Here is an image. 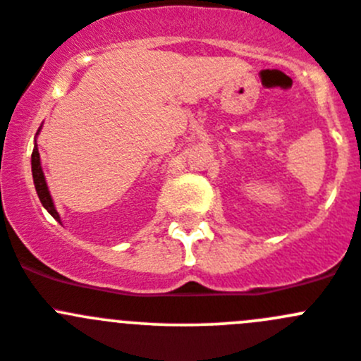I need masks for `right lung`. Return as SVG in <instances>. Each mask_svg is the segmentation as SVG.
Wrapping results in <instances>:
<instances>
[{
  "mask_svg": "<svg viewBox=\"0 0 361 361\" xmlns=\"http://www.w3.org/2000/svg\"><path fill=\"white\" fill-rule=\"evenodd\" d=\"M32 174H33V183H35L37 196H39L40 203H42V207L60 222V215L59 212L55 210V204H53L51 196H49L48 185H46V180H44L42 167H40V154H39V149H37V144L35 147H33V153H32Z\"/></svg>",
  "mask_w": 361,
  "mask_h": 361,
  "instance_id": "1",
  "label": "right lung"
}]
</instances>
